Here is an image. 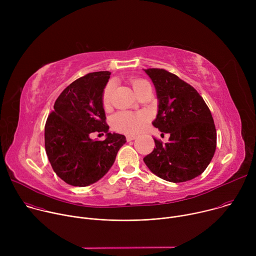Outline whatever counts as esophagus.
Masks as SVG:
<instances>
[{
  "mask_svg": "<svg viewBox=\"0 0 256 256\" xmlns=\"http://www.w3.org/2000/svg\"><path fill=\"white\" fill-rule=\"evenodd\" d=\"M134 138H136V136H132V134H130V136H126V140H128V142L134 140Z\"/></svg>",
  "mask_w": 256,
  "mask_h": 256,
  "instance_id": "obj_1",
  "label": "esophagus"
}]
</instances>
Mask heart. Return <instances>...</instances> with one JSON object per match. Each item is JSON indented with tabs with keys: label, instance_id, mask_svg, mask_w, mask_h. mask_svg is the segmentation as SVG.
<instances>
[{
	"label": "heart",
	"instance_id": "1",
	"mask_svg": "<svg viewBox=\"0 0 256 256\" xmlns=\"http://www.w3.org/2000/svg\"><path fill=\"white\" fill-rule=\"evenodd\" d=\"M149 83L142 79H134L132 80V86L134 91L136 95H138L142 90L147 86ZM114 83H108L103 91L102 94V104L104 107H108L110 104V98L114 91ZM149 120V114L147 112H120L114 114L112 118V128L116 132H124V134H136L138 132L142 126Z\"/></svg>",
	"mask_w": 256,
	"mask_h": 256
}]
</instances>
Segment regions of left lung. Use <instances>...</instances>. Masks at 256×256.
<instances>
[{"instance_id":"left-lung-1","label":"left lung","mask_w":256,"mask_h":256,"mask_svg":"<svg viewBox=\"0 0 256 256\" xmlns=\"http://www.w3.org/2000/svg\"><path fill=\"white\" fill-rule=\"evenodd\" d=\"M144 72L155 86L158 99V112L152 124L170 138L165 144L154 138L155 148L144 162L166 181L192 180L206 170L216 151L212 114L198 91L176 75L163 68Z\"/></svg>"}]
</instances>
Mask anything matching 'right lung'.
<instances>
[{"label": "right lung", "mask_w": 256, "mask_h": 256, "mask_svg": "<svg viewBox=\"0 0 256 256\" xmlns=\"http://www.w3.org/2000/svg\"><path fill=\"white\" fill-rule=\"evenodd\" d=\"M110 72H94L70 84L58 97L44 128L46 151L56 174L72 186H88L114 165L126 144L124 134L108 132L102 94ZM105 132L104 141L92 132Z\"/></svg>", "instance_id": "1"}]
</instances>
